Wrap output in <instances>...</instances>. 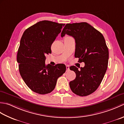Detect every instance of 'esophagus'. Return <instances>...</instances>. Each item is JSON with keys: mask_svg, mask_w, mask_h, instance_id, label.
<instances>
[{"mask_svg": "<svg viewBox=\"0 0 124 124\" xmlns=\"http://www.w3.org/2000/svg\"><path fill=\"white\" fill-rule=\"evenodd\" d=\"M66 69H67V71H68L69 70V67L68 65H67L66 66Z\"/></svg>", "mask_w": 124, "mask_h": 124, "instance_id": "34e87169", "label": "esophagus"}]
</instances>
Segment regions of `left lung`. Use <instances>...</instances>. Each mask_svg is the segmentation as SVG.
<instances>
[{"mask_svg":"<svg viewBox=\"0 0 124 124\" xmlns=\"http://www.w3.org/2000/svg\"><path fill=\"white\" fill-rule=\"evenodd\" d=\"M75 39V57L79 62H84L85 66L78 70L71 67L75 71L76 78L69 83L73 93L80 96L93 93L99 87L107 70L109 51L102 34L86 22L65 25L61 32Z\"/></svg>","mask_w":124,"mask_h":124,"instance_id":"left-lung-1","label":"left lung"}]
</instances>
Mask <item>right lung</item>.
I'll list each match as a JSON object with an SVG mask.
<instances>
[{"label":"right lung","instance_id":"1","mask_svg":"<svg viewBox=\"0 0 124 124\" xmlns=\"http://www.w3.org/2000/svg\"><path fill=\"white\" fill-rule=\"evenodd\" d=\"M64 24L42 21L26 29L21 39L17 62L21 76L34 92L46 94L54 90L57 79L65 72L63 64L46 65V55Z\"/></svg>","mask_w":124,"mask_h":124}]
</instances>
